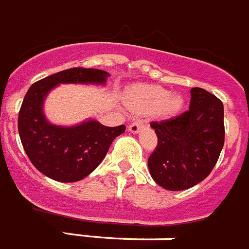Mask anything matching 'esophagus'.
<instances>
[{"instance_id": "34e87169", "label": "esophagus", "mask_w": 249, "mask_h": 249, "mask_svg": "<svg viewBox=\"0 0 249 249\" xmlns=\"http://www.w3.org/2000/svg\"><path fill=\"white\" fill-rule=\"evenodd\" d=\"M142 128H143V123H142V121H136V122L131 123L128 126V131L131 133H139Z\"/></svg>"}]
</instances>
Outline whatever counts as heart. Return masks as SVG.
Returning <instances> with one entry per match:
<instances>
[{"label":"heart","mask_w":249,"mask_h":249,"mask_svg":"<svg viewBox=\"0 0 249 249\" xmlns=\"http://www.w3.org/2000/svg\"><path fill=\"white\" fill-rule=\"evenodd\" d=\"M127 101L140 112L157 110L162 116L178 113L184 106V97L170 93L159 86H136L127 92Z\"/></svg>","instance_id":"obj_1"}]
</instances>
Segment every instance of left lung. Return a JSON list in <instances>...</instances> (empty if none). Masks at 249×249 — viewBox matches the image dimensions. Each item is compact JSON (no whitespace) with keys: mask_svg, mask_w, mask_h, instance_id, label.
<instances>
[{"mask_svg":"<svg viewBox=\"0 0 249 249\" xmlns=\"http://www.w3.org/2000/svg\"><path fill=\"white\" fill-rule=\"evenodd\" d=\"M189 110L152 122L159 143L148 157V171L157 185L185 190L203 181L215 166L224 145V107L205 89L193 88Z\"/></svg>","mask_w":249,"mask_h":249,"instance_id":"1","label":"left lung"}]
</instances>
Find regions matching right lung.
Listing matches in <instances>:
<instances>
[{"label":"right lung","mask_w":249,"mask_h":249,"mask_svg":"<svg viewBox=\"0 0 249 249\" xmlns=\"http://www.w3.org/2000/svg\"><path fill=\"white\" fill-rule=\"evenodd\" d=\"M108 76L104 70L71 68L30 87L18 113V133L23 150L40 173L55 181H79L97 169L113 140L124 132L123 124L107 127L92 118L74 126L54 124L44 113V102L55 87L106 86Z\"/></svg>","instance_id":"obj_1"}]
</instances>
